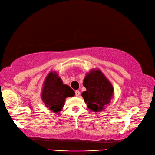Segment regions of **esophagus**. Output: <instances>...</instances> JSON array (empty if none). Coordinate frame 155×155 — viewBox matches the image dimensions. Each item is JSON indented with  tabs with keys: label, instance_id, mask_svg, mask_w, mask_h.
Returning a JSON list of instances; mask_svg holds the SVG:
<instances>
[{
	"label": "esophagus",
	"instance_id": "obj_1",
	"mask_svg": "<svg viewBox=\"0 0 155 155\" xmlns=\"http://www.w3.org/2000/svg\"><path fill=\"white\" fill-rule=\"evenodd\" d=\"M80 95V92L78 90H76L75 91V96L76 97H78Z\"/></svg>",
	"mask_w": 155,
	"mask_h": 155
}]
</instances>
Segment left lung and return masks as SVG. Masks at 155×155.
I'll list each match as a JSON object with an SVG mask.
<instances>
[{"label":"left lung","instance_id":"left-lung-1","mask_svg":"<svg viewBox=\"0 0 155 155\" xmlns=\"http://www.w3.org/2000/svg\"><path fill=\"white\" fill-rule=\"evenodd\" d=\"M83 85L86 91L81 96L87 108L93 112L104 111L114 97V90L112 83L101 70L92 68L86 72Z\"/></svg>","mask_w":155,"mask_h":155}]
</instances>
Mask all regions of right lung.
<instances>
[{"label": "right lung", "mask_w": 155, "mask_h": 155, "mask_svg": "<svg viewBox=\"0 0 155 155\" xmlns=\"http://www.w3.org/2000/svg\"><path fill=\"white\" fill-rule=\"evenodd\" d=\"M74 91L63 84L56 70H51L44 80L41 90V99L46 107L56 114H60L68 97H74Z\"/></svg>", "instance_id": "obj_1"}]
</instances>
